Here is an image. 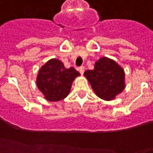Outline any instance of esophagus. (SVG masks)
I'll use <instances>...</instances> for the list:
<instances>
[{"mask_svg": "<svg viewBox=\"0 0 153 153\" xmlns=\"http://www.w3.org/2000/svg\"><path fill=\"white\" fill-rule=\"evenodd\" d=\"M79 71L81 74H83V73H84V71H85V68H84L83 66L82 67H80V68H79Z\"/></svg>", "mask_w": 153, "mask_h": 153, "instance_id": "1", "label": "esophagus"}]
</instances>
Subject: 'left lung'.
Instances as JSON below:
<instances>
[{
	"label": "left lung",
	"instance_id": "1",
	"mask_svg": "<svg viewBox=\"0 0 153 153\" xmlns=\"http://www.w3.org/2000/svg\"><path fill=\"white\" fill-rule=\"evenodd\" d=\"M84 76L97 96L105 100H114L126 87L124 70L108 57L98 59L94 69L85 71Z\"/></svg>",
	"mask_w": 153,
	"mask_h": 153
}]
</instances>
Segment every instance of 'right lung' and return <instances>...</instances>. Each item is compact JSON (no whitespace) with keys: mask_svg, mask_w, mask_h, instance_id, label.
<instances>
[{"mask_svg":"<svg viewBox=\"0 0 153 153\" xmlns=\"http://www.w3.org/2000/svg\"><path fill=\"white\" fill-rule=\"evenodd\" d=\"M80 74L74 68H66L59 59H51L40 68L36 84L48 101H59L68 97L73 81Z\"/></svg>","mask_w":153,"mask_h":153,"instance_id":"right-lung-1","label":"right lung"}]
</instances>
